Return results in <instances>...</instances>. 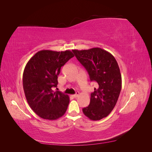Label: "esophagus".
Returning a JSON list of instances; mask_svg holds the SVG:
<instances>
[{"instance_id": "obj_1", "label": "esophagus", "mask_w": 152, "mask_h": 152, "mask_svg": "<svg viewBox=\"0 0 152 152\" xmlns=\"http://www.w3.org/2000/svg\"><path fill=\"white\" fill-rule=\"evenodd\" d=\"M78 96H79V92H76V93H75V94L72 95V96H73V97H74V98L78 97Z\"/></svg>"}]
</instances>
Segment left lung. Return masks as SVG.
<instances>
[{
  "label": "left lung",
  "instance_id": "1",
  "mask_svg": "<svg viewBox=\"0 0 152 152\" xmlns=\"http://www.w3.org/2000/svg\"><path fill=\"white\" fill-rule=\"evenodd\" d=\"M72 51L88 71L90 80L97 83L89 105L82 111L91 120H100L112 111L120 94L122 81L118 64L110 53L100 48Z\"/></svg>",
  "mask_w": 152,
  "mask_h": 152
}]
</instances>
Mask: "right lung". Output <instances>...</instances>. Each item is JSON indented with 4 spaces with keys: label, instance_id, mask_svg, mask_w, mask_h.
<instances>
[{
    "label": "right lung",
    "instance_id": "obj_1",
    "mask_svg": "<svg viewBox=\"0 0 152 152\" xmlns=\"http://www.w3.org/2000/svg\"><path fill=\"white\" fill-rule=\"evenodd\" d=\"M72 51L41 50L32 57L25 67L23 86L31 109L44 119L55 120L64 114L69 96L53 88L58 84L61 68L73 57Z\"/></svg>",
    "mask_w": 152,
    "mask_h": 152
}]
</instances>
